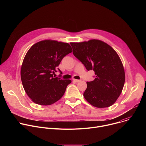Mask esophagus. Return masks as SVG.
<instances>
[{
	"label": "esophagus",
	"mask_w": 146,
	"mask_h": 146,
	"mask_svg": "<svg viewBox=\"0 0 146 146\" xmlns=\"http://www.w3.org/2000/svg\"><path fill=\"white\" fill-rule=\"evenodd\" d=\"M73 81H74L75 82H80L81 80H76V79H73Z\"/></svg>",
	"instance_id": "obj_1"
}]
</instances>
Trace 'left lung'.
Here are the masks:
<instances>
[{
  "instance_id": "obj_1",
  "label": "left lung",
  "mask_w": 146,
  "mask_h": 146,
  "mask_svg": "<svg viewBox=\"0 0 146 146\" xmlns=\"http://www.w3.org/2000/svg\"><path fill=\"white\" fill-rule=\"evenodd\" d=\"M70 45L73 55L86 69L95 72V80L87 82L84 98L98 108L111 106L120 95L125 82L123 67L117 53L98 40L70 43Z\"/></svg>"
}]
</instances>
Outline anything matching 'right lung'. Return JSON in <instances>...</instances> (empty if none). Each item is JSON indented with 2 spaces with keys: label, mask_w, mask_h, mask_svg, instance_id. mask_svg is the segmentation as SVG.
<instances>
[{
  "label": "right lung",
  "mask_w": 146,
  "mask_h": 146,
  "mask_svg": "<svg viewBox=\"0 0 146 146\" xmlns=\"http://www.w3.org/2000/svg\"><path fill=\"white\" fill-rule=\"evenodd\" d=\"M72 52L68 43L43 40L35 44L27 52L21 69L23 87L35 103L50 105L65 94L70 80L54 77L57 67L66 55ZM62 74V72L58 68Z\"/></svg>",
  "instance_id": "right-lung-1"
}]
</instances>
